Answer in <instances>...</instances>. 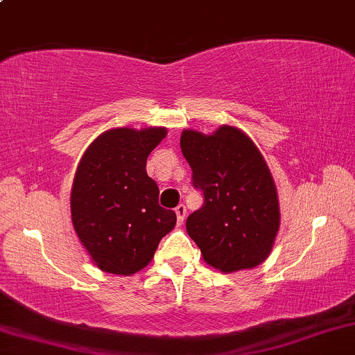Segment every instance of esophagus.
Instances as JSON below:
<instances>
[{"mask_svg":"<svg viewBox=\"0 0 355 355\" xmlns=\"http://www.w3.org/2000/svg\"><path fill=\"white\" fill-rule=\"evenodd\" d=\"M175 213H177L178 225H182L183 220H185V216H187V208H185V205H178V207L175 208Z\"/></svg>","mask_w":355,"mask_h":355,"instance_id":"34e87169","label":"esophagus"}]
</instances>
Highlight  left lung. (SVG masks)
<instances>
[{"mask_svg": "<svg viewBox=\"0 0 355 355\" xmlns=\"http://www.w3.org/2000/svg\"><path fill=\"white\" fill-rule=\"evenodd\" d=\"M180 147L203 207L187 218V233L210 266L223 272L254 268L270 254L279 230V203L261 152L241 130L213 135L183 130Z\"/></svg>", "mask_w": 355, "mask_h": 355, "instance_id": "left-lung-1", "label": "left lung"}]
</instances>
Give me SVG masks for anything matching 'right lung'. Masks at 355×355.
<instances>
[{
	"mask_svg": "<svg viewBox=\"0 0 355 355\" xmlns=\"http://www.w3.org/2000/svg\"><path fill=\"white\" fill-rule=\"evenodd\" d=\"M162 127L112 129L89 145L71 193L72 225L99 270L130 276L147 266L177 223L159 205L147 157L162 142Z\"/></svg>",
	"mask_w": 355,
	"mask_h": 355,
	"instance_id": "right-lung-1",
	"label": "right lung"
}]
</instances>
